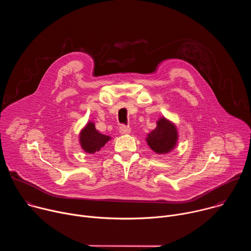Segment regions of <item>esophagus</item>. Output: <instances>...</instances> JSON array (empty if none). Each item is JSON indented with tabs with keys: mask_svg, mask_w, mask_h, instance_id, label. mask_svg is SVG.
I'll list each match as a JSON object with an SVG mask.
<instances>
[{
	"mask_svg": "<svg viewBox=\"0 0 251 251\" xmlns=\"http://www.w3.org/2000/svg\"><path fill=\"white\" fill-rule=\"evenodd\" d=\"M119 132L121 134H129L131 132V128L129 126H126V125H121L120 128H119Z\"/></svg>",
	"mask_w": 251,
	"mask_h": 251,
	"instance_id": "1",
	"label": "esophagus"
}]
</instances>
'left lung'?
<instances>
[{
	"instance_id": "left-lung-1",
	"label": "left lung",
	"mask_w": 251,
	"mask_h": 251,
	"mask_svg": "<svg viewBox=\"0 0 251 251\" xmlns=\"http://www.w3.org/2000/svg\"><path fill=\"white\" fill-rule=\"evenodd\" d=\"M149 147L157 154H167L171 152L177 141V131L176 126L165 117L157 122V127L148 134L146 138Z\"/></svg>"
}]
</instances>
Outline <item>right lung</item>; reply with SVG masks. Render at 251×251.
<instances>
[{"mask_svg": "<svg viewBox=\"0 0 251 251\" xmlns=\"http://www.w3.org/2000/svg\"><path fill=\"white\" fill-rule=\"evenodd\" d=\"M109 140L110 137L99 133L95 129V125L92 122H88L79 135L81 148L89 154L98 152Z\"/></svg>", "mask_w": 251, "mask_h": 251, "instance_id": "right-lung-1", "label": "right lung"}]
</instances>
